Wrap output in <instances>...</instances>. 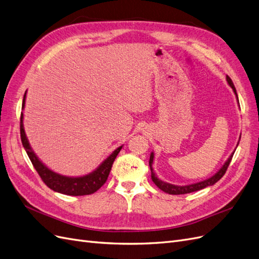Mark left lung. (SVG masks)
<instances>
[{
  "mask_svg": "<svg viewBox=\"0 0 259 259\" xmlns=\"http://www.w3.org/2000/svg\"><path fill=\"white\" fill-rule=\"evenodd\" d=\"M227 81L228 84L230 85V87L233 89V91H235V94L237 96V99H238V95H237V91H236V88H235V85H233V82L231 80V78L227 75ZM239 102V100H238ZM239 144V143H238ZM233 154H235V152L232 153V155L228 158V160L225 162V164L223 165V168L216 173L215 175H213L212 178L207 179L203 182H199V183H196V184H191V185H187V186H175V185H172V184H168V183H164L162 181H160L159 179H157V177L154 173V170L152 168V164H153V160H154V154L152 153L151 154V157H149V166H151V172H152V180L153 182L155 183V185L160 188L162 191H164V193L166 194H170V195H184V194H189V193H193V191H197V190H200V189H203L207 186H211V185H214L216 182H219L223 177L224 174L226 173L228 166H229V163L232 159V156Z\"/></svg>",
  "mask_w": 259,
  "mask_h": 259,
  "instance_id": "1",
  "label": "left lung"
}]
</instances>
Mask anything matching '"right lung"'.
Listing matches in <instances>:
<instances>
[{"instance_id":"right-lung-1","label":"right lung","mask_w":259,"mask_h":259,"mask_svg":"<svg viewBox=\"0 0 259 259\" xmlns=\"http://www.w3.org/2000/svg\"><path fill=\"white\" fill-rule=\"evenodd\" d=\"M24 102H26V94L23 96L22 108L24 107ZM22 118H23V115L21 113L20 137H21L22 145L24 149H26L32 164L35 168L36 172L38 173L41 181H43L49 188L57 191V193L68 195V196H86V195H91L96 193L99 188H101V186L104 185V183L108 178V174L111 172L115 158L117 157L122 146H119L117 149H115V151L101 163V165H100L99 168L93 173L80 178L63 177V175L57 174L52 170H49L46 165H44L38 160V158L35 156L34 153H33V151L29 145V142L27 140L26 133H24Z\"/></svg>"}]
</instances>
